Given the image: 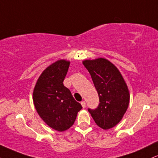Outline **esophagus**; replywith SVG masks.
<instances>
[{
  "label": "esophagus",
  "mask_w": 158,
  "mask_h": 158,
  "mask_svg": "<svg viewBox=\"0 0 158 158\" xmlns=\"http://www.w3.org/2000/svg\"><path fill=\"white\" fill-rule=\"evenodd\" d=\"M81 106H82V108H85V107H86V103H85V101L81 102Z\"/></svg>",
  "instance_id": "obj_1"
}]
</instances>
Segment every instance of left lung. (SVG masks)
I'll use <instances>...</instances> for the list:
<instances>
[{
	"label": "left lung",
	"instance_id": "left-lung-1",
	"mask_svg": "<svg viewBox=\"0 0 158 158\" xmlns=\"http://www.w3.org/2000/svg\"><path fill=\"white\" fill-rule=\"evenodd\" d=\"M82 63L90 74L99 99L97 108H88V111L102 129L113 128L123 119L129 104L126 81L117 67L106 59L85 60Z\"/></svg>",
	"mask_w": 158,
	"mask_h": 158
}]
</instances>
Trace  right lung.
I'll list each match as a JSON object with an SVG mask.
<instances>
[{"mask_svg": "<svg viewBox=\"0 0 158 158\" xmlns=\"http://www.w3.org/2000/svg\"><path fill=\"white\" fill-rule=\"evenodd\" d=\"M70 61L61 59L48 66L40 75L32 94L34 106L41 119L52 129L68 130L73 125L81 107L63 81Z\"/></svg>", "mask_w": 158, "mask_h": 158, "instance_id": "1", "label": "right lung"}]
</instances>
